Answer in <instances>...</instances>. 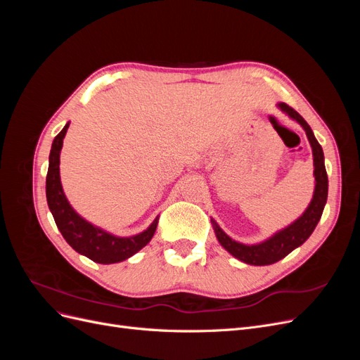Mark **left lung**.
Wrapping results in <instances>:
<instances>
[{
  "mask_svg": "<svg viewBox=\"0 0 360 360\" xmlns=\"http://www.w3.org/2000/svg\"><path fill=\"white\" fill-rule=\"evenodd\" d=\"M279 108L284 112H287L291 118L296 120L302 124V127L307 132V136L312 147V155H314V176H315V191H314V198L309 204V207L304 213L299 217L296 222H292L285 230L276 233L274 237H270L269 240L259 243V245H242L231 237H228L221 226L216 222H213V228L217 240L219 243L230 252L233 257L238 258L246 264H254V266H267L274 264L276 261L287 257L291 250L299 248L307 238L312 234V231L317 226L320 217L324 210V204L328 201V189H329V181H328V172H326L324 167V155L323 148L319 144V141L315 139L309 124L304 122V118L294 111L291 106L287 103H279Z\"/></svg>",
  "mask_w": 360,
  "mask_h": 360,
  "instance_id": "obj_1",
  "label": "left lung"
}]
</instances>
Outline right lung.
Listing matches in <instances>:
<instances>
[{"label":"right lung","mask_w":360,"mask_h":360,"mask_svg":"<svg viewBox=\"0 0 360 360\" xmlns=\"http://www.w3.org/2000/svg\"><path fill=\"white\" fill-rule=\"evenodd\" d=\"M69 124L64 126L61 132L53 138L49 155V168L46 176V200L49 210L63 237L76 252L101 264L120 263V261L136 254L139 249H143L151 240L158 226V217L144 233L134 237H115L84 221L70 207L60 181V151Z\"/></svg>","instance_id":"add662e5"}]
</instances>
